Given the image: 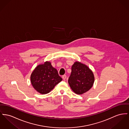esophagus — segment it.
Masks as SVG:
<instances>
[{
  "mask_svg": "<svg viewBox=\"0 0 129 129\" xmlns=\"http://www.w3.org/2000/svg\"><path fill=\"white\" fill-rule=\"evenodd\" d=\"M62 79L63 80H66V78H67V76H66V75H62Z\"/></svg>",
  "mask_w": 129,
  "mask_h": 129,
  "instance_id": "esophagus-1",
  "label": "esophagus"
}]
</instances>
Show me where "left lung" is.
Listing matches in <instances>:
<instances>
[{
	"mask_svg": "<svg viewBox=\"0 0 129 129\" xmlns=\"http://www.w3.org/2000/svg\"><path fill=\"white\" fill-rule=\"evenodd\" d=\"M94 77L92 71L86 65L76 61L71 68V73L68 80L72 90L77 94L88 91L93 86Z\"/></svg>",
	"mask_w": 129,
	"mask_h": 129,
	"instance_id": "left-lung-1",
	"label": "left lung"
}]
</instances>
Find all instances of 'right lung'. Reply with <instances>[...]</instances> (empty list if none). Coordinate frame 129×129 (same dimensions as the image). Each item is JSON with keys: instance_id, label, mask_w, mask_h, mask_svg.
Here are the masks:
<instances>
[{"instance_id": "right-lung-1", "label": "right lung", "mask_w": 129, "mask_h": 129, "mask_svg": "<svg viewBox=\"0 0 129 129\" xmlns=\"http://www.w3.org/2000/svg\"><path fill=\"white\" fill-rule=\"evenodd\" d=\"M30 79L33 87L42 94L49 93L62 81L57 70L49 61L38 66L32 73Z\"/></svg>"}]
</instances>
